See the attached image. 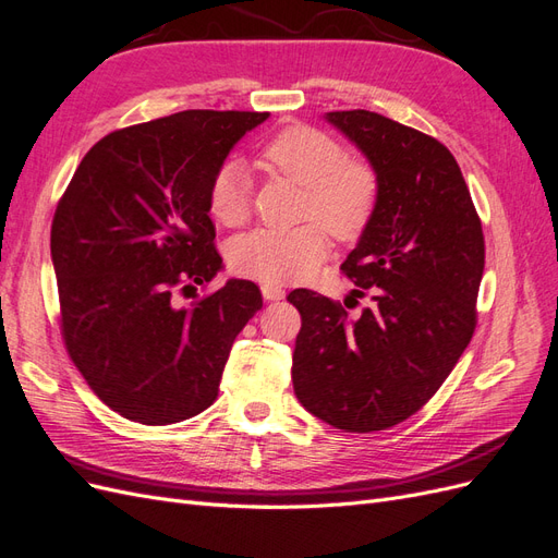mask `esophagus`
I'll return each mask as SVG.
<instances>
[{
	"mask_svg": "<svg viewBox=\"0 0 558 558\" xmlns=\"http://www.w3.org/2000/svg\"><path fill=\"white\" fill-rule=\"evenodd\" d=\"M260 293H263L265 300H281L286 295V291L281 289V286H277V283H263L260 286Z\"/></svg>",
	"mask_w": 558,
	"mask_h": 558,
	"instance_id": "34e87169",
	"label": "esophagus"
}]
</instances>
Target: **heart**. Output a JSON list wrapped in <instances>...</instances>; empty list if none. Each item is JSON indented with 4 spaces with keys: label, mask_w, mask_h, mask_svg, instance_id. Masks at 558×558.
<instances>
[{
    "label": "heart",
    "mask_w": 558,
    "mask_h": 558,
    "mask_svg": "<svg viewBox=\"0 0 558 558\" xmlns=\"http://www.w3.org/2000/svg\"><path fill=\"white\" fill-rule=\"evenodd\" d=\"M260 160L307 191L305 218L324 225L335 240L361 238L379 202V174L361 158H347L342 144L310 125L277 132ZM209 214L226 228L242 226L251 214V179L240 162H226L211 177ZM328 240L316 223L293 230L260 228L230 244V265L238 275L267 283L310 277L326 258Z\"/></svg>",
    "instance_id": "heart-1"
}]
</instances>
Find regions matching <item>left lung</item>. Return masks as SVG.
Listing matches in <instances>:
<instances>
[{
    "label": "left lung",
    "instance_id": "left-lung-1",
    "mask_svg": "<svg viewBox=\"0 0 558 558\" xmlns=\"http://www.w3.org/2000/svg\"><path fill=\"white\" fill-rule=\"evenodd\" d=\"M326 121L379 174L373 221L344 275L373 302L356 320L326 295L289 293L302 316L293 388L302 408L347 433L410 418L435 396L472 340L484 272L482 221L461 167L428 134L375 111Z\"/></svg>",
    "mask_w": 558,
    "mask_h": 558
}]
</instances>
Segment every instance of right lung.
Here are the masks:
<instances>
[{"label": "right lung", "instance_id": "right-lung-1", "mask_svg": "<svg viewBox=\"0 0 558 558\" xmlns=\"http://www.w3.org/2000/svg\"><path fill=\"white\" fill-rule=\"evenodd\" d=\"M267 116L189 109L116 130L58 202L50 258L62 340L95 396L130 421L167 426L205 412L234 337L263 307L246 279L195 291L223 267L211 177ZM181 294L196 298L191 308Z\"/></svg>", "mask_w": 558, "mask_h": 558}]
</instances>
